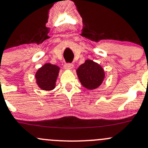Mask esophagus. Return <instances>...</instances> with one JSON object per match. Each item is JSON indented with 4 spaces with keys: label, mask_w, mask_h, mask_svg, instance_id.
Wrapping results in <instances>:
<instances>
[{
    "label": "esophagus",
    "mask_w": 148,
    "mask_h": 148,
    "mask_svg": "<svg viewBox=\"0 0 148 148\" xmlns=\"http://www.w3.org/2000/svg\"><path fill=\"white\" fill-rule=\"evenodd\" d=\"M73 66H74V65L72 63H66L64 64V67L66 69H71V68H73Z\"/></svg>",
    "instance_id": "obj_1"
}]
</instances>
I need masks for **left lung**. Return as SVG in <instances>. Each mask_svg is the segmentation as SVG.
<instances>
[{"instance_id": "left-lung-1", "label": "left lung", "mask_w": 148, "mask_h": 148, "mask_svg": "<svg viewBox=\"0 0 148 148\" xmlns=\"http://www.w3.org/2000/svg\"><path fill=\"white\" fill-rule=\"evenodd\" d=\"M82 84L88 89H94L101 84L104 72L101 66L91 60H86L77 70Z\"/></svg>"}]
</instances>
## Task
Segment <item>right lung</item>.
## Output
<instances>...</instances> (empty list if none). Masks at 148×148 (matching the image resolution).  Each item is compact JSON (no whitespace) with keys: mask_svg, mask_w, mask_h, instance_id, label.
I'll use <instances>...</instances> for the list:
<instances>
[{"mask_svg":"<svg viewBox=\"0 0 148 148\" xmlns=\"http://www.w3.org/2000/svg\"><path fill=\"white\" fill-rule=\"evenodd\" d=\"M60 68L56 65L46 64L37 71V83L43 90L49 91L55 87V82L58 76Z\"/></svg>","mask_w":148,"mask_h":148,"instance_id":"add662e5","label":"right lung"}]
</instances>
